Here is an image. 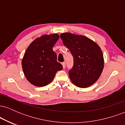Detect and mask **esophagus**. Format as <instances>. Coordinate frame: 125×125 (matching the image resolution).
Listing matches in <instances>:
<instances>
[{
  "label": "esophagus",
  "mask_w": 125,
  "mask_h": 125,
  "mask_svg": "<svg viewBox=\"0 0 125 125\" xmlns=\"http://www.w3.org/2000/svg\"><path fill=\"white\" fill-rule=\"evenodd\" d=\"M62 64L63 67L64 69L65 68V67H66V63H65V62H62Z\"/></svg>",
  "instance_id": "1"
}]
</instances>
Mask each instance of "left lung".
Returning a JSON list of instances; mask_svg holds the SVG:
<instances>
[{
    "label": "left lung",
    "mask_w": 125,
    "mask_h": 125,
    "mask_svg": "<svg viewBox=\"0 0 125 125\" xmlns=\"http://www.w3.org/2000/svg\"><path fill=\"white\" fill-rule=\"evenodd\" d=\"M60 37L73 56V67L69 72L72 82L82 88L92 85L104 67V54L99 46L84 36L66 32Z\"/></svg>",
    "instance_id": "1"
}]
</instances>
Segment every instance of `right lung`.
I'll return each instance as SVG.
<instances>
[{
    "label": "right lung",
    "instance_id": "add662e5",
    "mask_svg": "<svg viewBox=\"0 0 125 125\" xmlns=\"http://www.w3.org/2000/svg\"><path fill=\"white\" fill-rule=\"evenodd\" d=\"M59 39L57 33L44 35L34 40L26 50L21 66L26 78L35 86L48 85L62 65L57 61L53 47Z\"/></svg>",
    "mask_w": 125,
    "mask_h": 125
}]
</instances>
